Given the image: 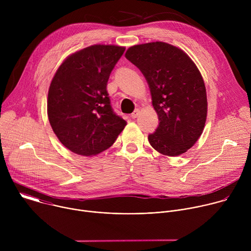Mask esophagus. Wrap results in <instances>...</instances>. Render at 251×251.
Segmentation results:
<instances>
[{
    "mask_svg": "<svg viewBox=\"0 0 251 251\" xmlns=\"http://www.w3.org/2000/svg\"><path fill=\"white\" fill-rule=\"evenodd\" d=\"M139 113H140V110H139V109H136V110L131 114V118H133V119L137 118L138 115H139Z\"/></svg>",
    "mask_w": 251,
    "mask_h": 251,
    "instance_id": "1",
    "label": "esophagus"
}]
</instances>
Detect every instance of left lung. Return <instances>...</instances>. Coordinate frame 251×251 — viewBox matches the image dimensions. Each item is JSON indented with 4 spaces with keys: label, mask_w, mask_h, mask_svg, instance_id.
Returning <instances> with one entry per match:
<instances>
[{
    "label": "left lung",
    "mask_w": 251,
    "mask_h": 251,
    "mask_svg": "<svg viewBox=\"0 0 251 251\" xmlns=\"http://www.w3.org/2000/svg\"><path fill=\"white\" fill-rule=\"evenodd\" d=\"M125 56L145 76L159 126L148 136L159 153L176 157L186 153L201 137L206 120L203 79L190 56L163 42L129 48Z\"/></svg>",
    "instance_id": "1"
}]
</instances>
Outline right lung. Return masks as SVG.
I'll list each match as a JSON object with an SVG mask.
<instances>
[{"instance_id": "right-lung-1", "label": "right lung", "mask_w": 251, "mask_h": 251, "mask_svg": "<svg viewBox=\"0 0 251 251\" xmlns=\"http://www.w3.org/2000/svg\"><path fill=\"white\" fill-rule=\"evenodd\" d=\"M124 51V47L94 45L66 57L56 70L49 89L48 116L71 152L97 155L111 147L125 128L107 92L111 71Z\"/></svg>"}]
</instances>
